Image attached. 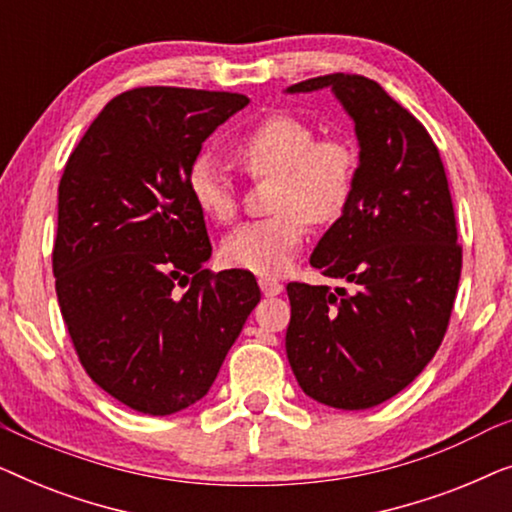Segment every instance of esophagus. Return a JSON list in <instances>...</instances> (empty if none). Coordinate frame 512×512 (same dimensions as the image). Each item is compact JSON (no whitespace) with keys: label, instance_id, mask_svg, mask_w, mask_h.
<instances>
[{"label":"esophagus","instance_id":"obj_1","mask_svg":"<svg viewBox=\"0 0 512 512\" xmlns=\"http://www.w3.org/2000/svg\"><path fill=\"white\" fill-rule=\"evenodd\" d=\"M258 286H261L263 296H279V293L284 291V284L277 282V279H270V277L258 279Z\"/></svg>","mask_w":512,"mask_h":512}]
</instances>
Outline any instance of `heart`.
Masks as SVG:
<instances>
[{"label":"heart","instance_id":"1","mask_svg":"<svg viewBox=\"0 0 512 512\" xmlns=\"http://www.w3.org/2000/svg\"><path fill=\"white\" fill-rule=\"evenodd\" d=\"M235 156L251 177H275L270 195L275 214L237 226L221 242V258L230 268L282 275L303 247L310 221L326 226L345 214L359 158L345 137H314L312 125L291 114L258 121L235 142ZM186 191L207 219H235V186L212 153L191 160Z\"/></svg>","mask_w":512,"mask_h":512}]
</instances>
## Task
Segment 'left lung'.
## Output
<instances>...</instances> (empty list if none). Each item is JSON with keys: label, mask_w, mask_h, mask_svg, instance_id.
I'll return each instance as SVG.
<instances>
[{"label": "left lung", "mask_w": 512, "mask_h": 512, "mask_svg": "<svg viewBox=\"0 0 512 512\" xmlns=\"http://www.w3.org/2000/svg\"><path fill=\"white\" fill-rule=\"evenodd\" d=\"M331 88L354 121L359 170L345 214L310 263L345 289L291 282L286 356L300 389L340 410H366L403 391L445 338L461 247L445 167L429 132L380 83L359 74L300 81Z\"/></svg>", "instance_id": "left-lung-1"}]
</instances>
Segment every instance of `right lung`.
<instances>
[{
	"label": "right lung",
	"mask_w": 512,
	"mask_h": 512,
	"mask_svg": "<svg viewBox=\"0 0 512 512\" xmlns=\"http://www.w3.org/2000/svg\"><path fill=\"white\" fill-rule=\"evenodd\" d=\"M247 104L214 90H128L90 123L60 179L62 319L90 380L144 415L198 403L261 300L251 272L202 268L212 244L186 191L202 142Z\"/></svg>",
	"instance_id": "add662e5"
}]
</instances>
